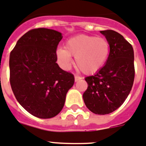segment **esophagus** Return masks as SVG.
<instances>
[{"label":"esophagus","mask_w":146,"mask_h":146,"mask_svg":"<svg viewBox=\"0 0 146 146\" xmlns=\"http://www.w3.org/2000/svg\"><path fill=\"white\" fill-rule=\"evenodd\" d=\"M82 79V77H80V76H75V81L76 82V81L80 80H81Z\"/></svg>","instance_id":"obj_1"}]
</instances>
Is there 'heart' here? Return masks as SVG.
Masks as SVG:
<instances>
[{"label": "heart", "mask_w": 146, "mask_h": 146, "mask_svg": "<svg viewBox=\"0 0 146 146\" xmlns=\"http://www.w3.org/2000/svg\"><path fill=\"white\" fill-rule=\"evenodd\" d=\"M110 52V43L106 38L80 34L68 39L65 48L57 49L56 56L63 69L70 68L73 56L79 70L85 74H93L104 66Z\"/></svg>", "instance_id": "1"}]
</instances>
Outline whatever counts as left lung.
I'll return each mask as SVG.
<instances>
[{
  "label": "left lung",
  "instance_id": "left-lung-1",
  "mask_svg": "<svg viewBox=\"0 0 146 146\" xmlns=\"http://www.w3.org/2000/svg\"><path fill=\"white\" fill-rule=\"evenodd\" d=\"M100 33L110 43V55L95 75L85 78L88 87L83 97L92 113L106 115L121 106L132 90L135 78L134 51L120 33L112 30Z\"/></svg>",
  "mask_w": 146,
  "mask_h": 146
}]
</instances>
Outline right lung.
Returning <instances> with one entry per match:
<instances>
[{
    "instance_id": "right-lung-1",
    "label": "right lung",
    "mask_w": 146,
    "mask_h": 146,
    "mask_svg": "<svg viewBox=\"0 0 146 146\" xmlns=\"http://www.w3.org/2000/svg\"><path fill=\"white\" fill-rule=\"evenodd\" d=\"M63 36L46 28L33 29L17 42L10 55V83L17 100L31 115L50 119L60 113L74 76L56 63Z\"/></svg>"
}]
</instances>
